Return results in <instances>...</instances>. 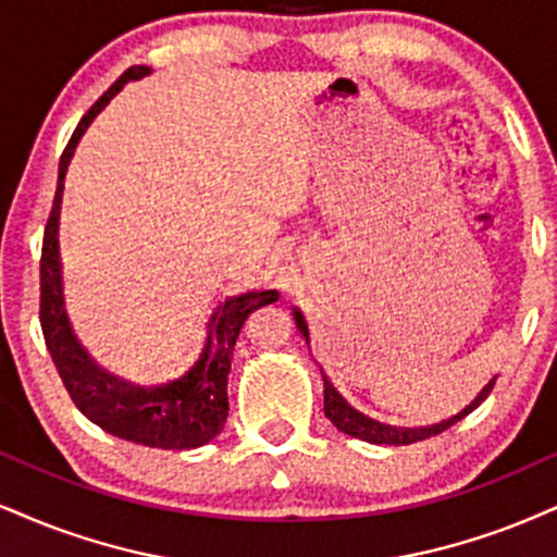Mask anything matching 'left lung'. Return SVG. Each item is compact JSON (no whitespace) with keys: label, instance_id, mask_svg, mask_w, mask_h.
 <instances>
[{"label":"left lung","instance_id":"1","mask_svg":"<svg viewBox=\"0 0 557 557\" xmlns=\"http://www.w3.org/2000/svg\"><path fill=\"white\" fill-rule=\"evenodd\" d=\"M294 318H297L299 331L305 333L307 338H310V331H307V322H305V318H301V312H294ZM493 384H496V380H493L491 384H485L483 393H480L475 400H472L468 408L462 410V413L451 416L449 421H442V423H434V425H421V429H400V425H387V423L372 421V418H363L361 413H356L351 405H348L338 393H335L333 384L325 382V416L331 418V423L335 425V429L343 431V434H348V436L361 438V442L405 446V444H416V442H423V438H429V436L442 434V431L449 429V425L462 421L465 416L472 413V410H475L478 405L491 395Z\"/></svg>","mask_w":557,"mask_h":557}]
</instances>
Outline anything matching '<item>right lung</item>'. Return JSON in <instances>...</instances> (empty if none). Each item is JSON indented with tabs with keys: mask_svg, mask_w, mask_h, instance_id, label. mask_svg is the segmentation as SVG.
I'll return each mask as SVG.
<instances>
[{
	"mask_svg": "<svg viewBox=\"0 0 557 557\" xmlns=\"http://www.w3.org/2000/svg\"><path fill=\"white\" fill-rule=\"evenodd\" d=\"M144 74H149L147 66H128L82 115L64 154H61V183H64L66 164L77 149V141L87 132L89 123L95 121V115L111 102L113 95L128 79H139ZM59 198L61 185L57 188V198H53V209L44 235V250H40V327H44L46 348L69 397L82 410V416H87L108 434L126 438V442L157 446V449H196V446L209 444L224 429L226 416H230L226 376H230L232 351H235L239 331H243L247 314L276 301L278 294L250 292L243 297L226 299L211 318V333L206 338L201 359L181 380L160 384V387L123 384L95 367L69 327L64 299H61L57 250Z\"/></svg>",
	"mask_w": 557,
	"mask_h": 557,
	"instance_id": "obj_1",
	"label": "right lung"
}]
</instances>
